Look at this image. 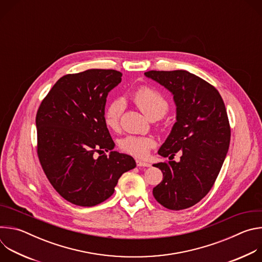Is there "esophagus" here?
<instances>
[{"mask_svg":"<svg viewBox=\"0 0 262 262\" xmlns=\"http://www.w3.org/2000/svg\"><path fill=\"white\" fill-rule=\"evenodd\" d=\"M137 166L138 167H150V164H148L146 162H143V161H137Z\"/></svg>","mask_w":262,"mask_h":262,"instance_id":"esophagus-1","label":"esophagus"}]
</instances>
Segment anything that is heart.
Returning a JSON list of instances; mask_svg holds the SVG:
<instances>
[{
  "label": "heart",
  "instance_id": "b5f03b06",
  "mask_svg": "<svg viewBox=\"0 0 262 262\" xmlns=\"http://www.w3.org/2000/svg\"><path fill=\"white\" fill-rule=\"evenodd\" d=\"M129 98L148 119H161L169 111V103L164 95L149 86L139 87L130 94ZM123 107L121 99H113L106 105L103 112V121L110 129L117 130L119 128ZM155 146L156 142L151 137L144 136H126L119 143L123 152L139 159L147 157Z\"/></svg>",
  "mask_w": 262,
  "mask_h": 262
}]
</instances>
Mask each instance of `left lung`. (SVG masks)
Returning a JSON list of instances; mask_svg holds the SVG:
<instances>
[{"mask_svg": "<svg viewBox=\"0 0 262 262\" xmlns=\"http://www.w3.org/2000/svg\"><path fill=\"white\" fill-rule=\"evenodd\" d=\"M167 88L176 104V122L159 155L169 162L154 165L163 180L154 188L156 200L171 210L189 208L212 188L230 144V124L219 91L186 70L145 72ZM179 152L181 161L171 160Z\"/></svg>", "mask_w": 262, "mask_h": 262, "instance_id": "left-lung-1", "label": "left lung"}]
</instances>
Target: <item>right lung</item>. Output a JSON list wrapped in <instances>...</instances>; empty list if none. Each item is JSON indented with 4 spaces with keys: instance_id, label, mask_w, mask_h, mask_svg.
I'll list each match as a JSON object with an SVG mask.
<instances>
[{
    "instance_id": "right-lung-1",
    "label": "right lung",
    "mask_w": 262,
    "mask_h": 262,
    "mask_svg": "<svg viewBox=\"0 0 262 262\" xmlns=\"http://www.w3.org/2000/svg\"><path fill=\"white\" fill-rule=\"evenodd\" d=\"M114 69H88L60 78L36 114L37 155L53 188L68 202L94 206L113 195L120 176L136 167L103 121L108 92L121 82Z\"/></svg>"
}]
</instances>
